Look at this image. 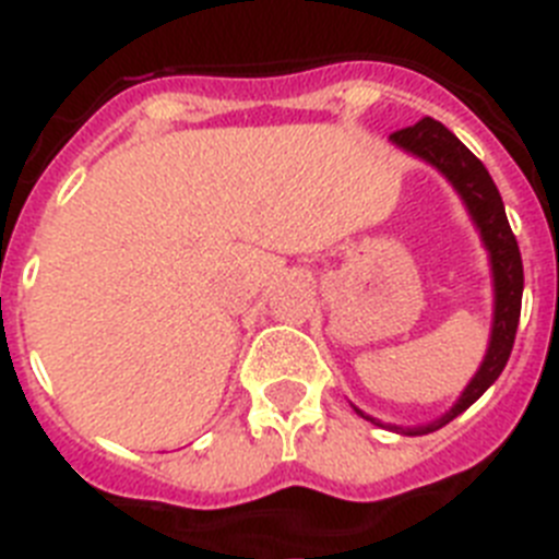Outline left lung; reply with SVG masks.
Masks as SVG:
<instances>
[{"mask_svg":"<svg viewBox=\"0 0 559 559\" xmlns=\"http://www.w3.org/2000/svg\"><path fill=\"white\" fill-rule=\"evenodd\" d=\"M389 140L406 153L423 159L439 170L448 179V185L456 190L462 199L464 210L471 215L473 226H476L481 246L487 249V260H490V276H492V324H490V341H487V353H484L481 364H478L476 374L471 383L464 386L456 403L448 408L442 417L431 419L426 426H394V423H380V419L369 417L367 412H355L364 419L374 423L380 428H389L394 433H406V437H423L437 428L448 426L451 419H456L464 408H471L478 397L498 380L503 372L507 360H510L512 344H515L518 319H521V296H523V263L521 251H518V240L510 229L507 212H503L501 192H498L496 181L490 179V173L481 162L473 156L462 142L448 131L442 122L419 120L417 126L403 128V131L392 133Z\"/></svg>","mask_w":559,"mask_h":559,"instance_id":"left-lung-1","label":"left lung"}]
</instances>
